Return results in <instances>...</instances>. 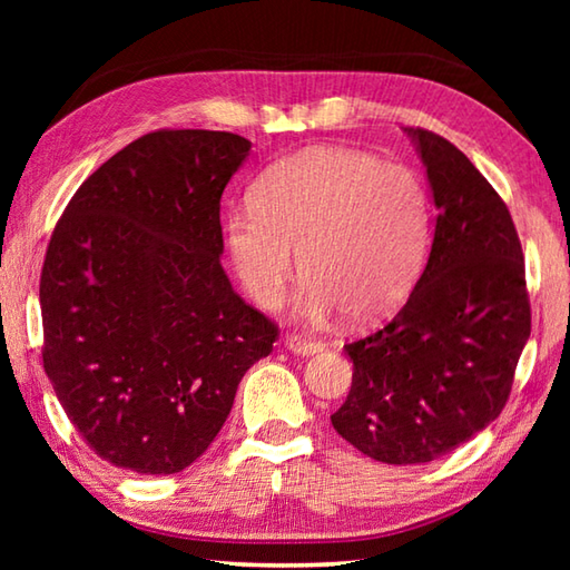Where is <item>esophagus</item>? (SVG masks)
Listing matches in <instances>:
<instances>
[{
	"label": "esophagus",
	"mask_w": 570,
	"mask_h": 570,
	"mask_svg": "<svg viewBox=\"0 0 570 570\" xmlns=\"http://www.w3.org/2000/svg\"><path fill=\"white\" fill-rule=\"evenodd\" d=\"M284 345L296 355H316L323 350V343L311 341V337H304V335H286Z\"/></svg>",
	"instance_id": "esophagus-1"
}]
</instances>
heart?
<instances>
[{"instance_id":"b5f03b06","label":"heart","mask_w":570,"mask_h":570,"mask_svg":"<svg viewBox=\"0 0 570 570\" xmlns=\"http://www.w3.org/2000/svg\"><path fill=\"white\" fill-rule=\"evenodd\" d=\"M429 198L406 166L353 149H304L254 186L252 208L227 215L229 259L247 294L272 308L296 274L298 311L370 323L402 301L426 252Z\"/></svg>"}]
</instances>
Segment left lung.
<instances>
[{
    "instance_id": "1",
    "label": "left lung",
    "mask_w": 570,
    "mask_h": 570,
    "mask_svg": "<svg viewBox=\"0 0 570 570\" xmlns=\"http://www.w3.org/2000/svg\"><path fill=\"white\" fill-rule=\"evenodd\" d=\"M435 203V233L396 316L345 345L353 386L331 416L357 451L431 463L500 416L531 333L522 242L488 178L451 141L406 129Z\"/></svg>"
}]
</instances>
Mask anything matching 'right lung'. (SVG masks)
<instances>
[{"mask_svg":"<svg viewBox=\"0 0 570 570\" xmlns=\"http://www.w3.org/2000/svg\"><path fill=\"white\" fill-rule=\"evenodd\" d=\"M249 147L233 131H149L56 223L39 292L43 370L82 441L117 468H188L278 337L220 264V198Z\"/></svg>","mask_w":570,"mask_h":570,"instance_id":"add662e5","label":"right lung"}]
</instances>
